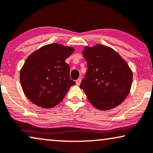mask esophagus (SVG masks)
Listing matches in <instances>:
<instances>
[{
	"instance_id": "1",
	"label": "esophagus",
	"mask_w": 153,
	"mask_h": 153,
	"mask_svg": "<svg viewBox=\"0 0 153 153\" xmlns=\"http://www.w3.org/2000/svg\"><path fill=\"white\" fill-rule=\"evenodd\" d=\"M81 80H82V79H81V78H78V80H77L76 81H75V82H76V84L78 85H80V83H81Z\"/></svg>"
}]
</instances>
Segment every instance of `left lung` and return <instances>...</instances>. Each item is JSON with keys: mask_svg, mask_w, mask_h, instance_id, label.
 I'll return each mask as SVG.
<instances>
[{"mask_svg": "<svg viewBox=\"0 0 153 153\" xmlns=\"http://www.w3.org/2000/svg\"><path fill=\"white\" fill-rule=\"evenodd\" d=\"M82 54L88 69L80 88L89 102L104 111L121 104L128 95L133 81L126 61L112 48L102 44L85 46Z\"/></svg>", "mask_w": 153, "mask_h": 153, "instance_id": "obj_1", "label": "left lung"}]
</instances>
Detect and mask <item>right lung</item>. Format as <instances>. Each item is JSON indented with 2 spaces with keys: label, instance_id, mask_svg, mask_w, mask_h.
I'll return each mask as SVG.
<instances>
[{
  "label": "right lung",
  "instance_id": "add662e5",
  "mask_svg": "<svg viewBox=\"0 0 153 153\" xmlns=\"http://www.w3.org/2000/svg\"><path fill=\"white\" fill-rule=\"evenodd\" d=\"M74 48L56 43L47 44L32 53L20 70V80L25 96L44 109L62 101L75 84L70 78V66L65 59Z\"/></svg>",
  "mask_w": 153,
  "mask_h": 153
}]
</instances>
